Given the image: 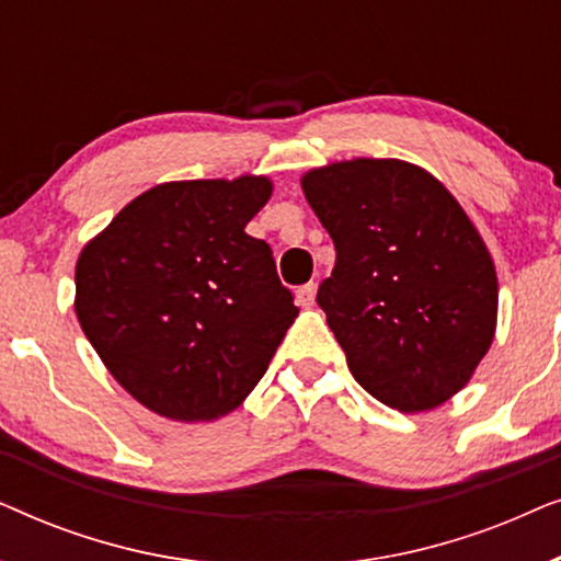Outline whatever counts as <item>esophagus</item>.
Instances as JSON below:
<instances>
[{
    "instance_id": "1",
    "label": "esophagus",
    "mask_w": 561,
    "mask_h": 561,
    "mask_svg": "<svg viewBox=\"0 0 561 561\" xmlns=\"http://www.w3.org/2000/svg\"><path fill=\"white\" fill-rule=\"evenodd\" d=\"M296 301L301 309H311L313 301H317V286L313 283H306V286H301L296 290Z\"/></svg>"
}]
</instances>
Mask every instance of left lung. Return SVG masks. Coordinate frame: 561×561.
Segmentation results:
<instances>
[{
  "mask_svg": "<svg viewBox=\"0 0 561 561\" xmlns=\"http://www.w3.org/2000/svg\"><path fill=\"white\" fill-rule=\"evenodd\" d=\"M301 188L334 240L317 301L350 373L401 413L447 403L497 324L495 263L478 227L439 179L396 158L311 168Z\"/></svg>",
  "mask_w": 561,
  "mask_h": 561,
  "instance_id": "left-lung-1",
  "label": "left lung"
}]
</instances>
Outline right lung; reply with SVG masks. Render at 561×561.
<instances>
[{
  "label": "right lung",
  "instance_id": "add662e5",
  "mask_svg": "<svg viewBox=\"0 0 561 561\" xmlns=\"http://www.w3.org/2000/svg\"><path fill=\"white\" fill-rule=\"evenodd\" d=\"M267 175L168 181L76 263V317L112 378L158 416L217 421L252 393L298 317L271 248L244 232Z\"/></svg>",
  "mask_w": 561,
  "mask_h": 561
}]
</instances>
